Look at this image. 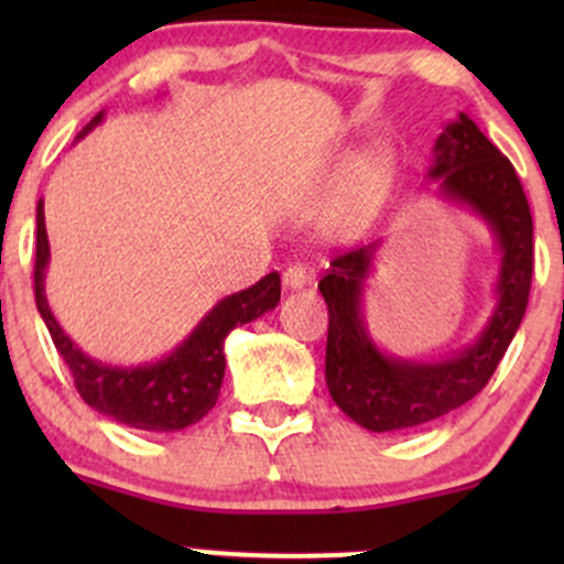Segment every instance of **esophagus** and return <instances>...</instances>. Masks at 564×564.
Listing matches in <instances>:
<instances>
[{
	"label": "esophagus",
	"instance_id": "esophagus-1",
	"mask_svg": "<svg viewBox=\"0 0 564 564\" xmlns=\"http://www.w3.org/2000/svg\"><path fill=\"white\" fill-rule=\"evenodd\" d=\"M307 281H310V270H307V264H302V262H294V264H289L286 270H283V286L286 289H302V286H307Z\"/></svg>",
	"mask_w": 564,
	"mask_h": 564
}]
</instances>
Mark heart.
Segmentation results:
<instances>
[{
  "label": "heart",
  "instance_id": "1",
  "mask_svg": "<svg viewBox=\"0 0 564 564\" xmlns=\"http://www.w3.org/2000/svg\"><path fill=\"white\" fill-rule=\"evenodd\" d=\"M387 177H390V159L387 156H371L364 161V170L358 177V196L373 198L384 187Z\"/></svg>",
  "mask_w": 564,
  "mask_h": 564
}]
</instances>
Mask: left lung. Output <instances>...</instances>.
<instances>
[{"mask_svg":"<svg viewBox=\"0 0 564 564\" xmlns=\"http://www.w3.org/2000/svg\"><path fill=\"white\" fill-rule=\"evenodd\" d=\"M430 177L445 198L467 204L501 249L498 304L482 334L435 364L384 355L366 332L360 296L379 243L341 251L321 278L328 304L326 384L334 403L371 432L411 430L469 403L488 384L525 315L533 281V217L511 161L458 113L435 142Z\"/></svg>","mask_w":564,"mask_h":564,"instance_id":"8db88e82","label":"left lung"}]
</instances>
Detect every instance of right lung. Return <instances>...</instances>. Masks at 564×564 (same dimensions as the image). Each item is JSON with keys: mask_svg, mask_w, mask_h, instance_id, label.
Returning <instances> with one entry per match:
<instances>
[{"mask_svg": "<svg viewBox=\"0 0 564 564\" xmlns=\"http://www.w3.org/2000/svg\"><path fill=\"white\" fill-rule=\"evenodd\" d=\"M102 121L97 113L79 138ZM50 262V241L44 228V200L36 206V262L34 296L44 326L53 336L57 352L74 373V384L84 403L116 422L148 432H177L204 419L217 403L225 377V339L236 326L251 323L273 310L281 300V275L270 273L254 286L217 302L193 334L166 358L145 366H108L84 355L63 332L44 296V270Z\"/></svg>", "mask_w": 564, "mask_h": 564, "instance_id": "obj_1", "label": "right lung"}]
</instances>
